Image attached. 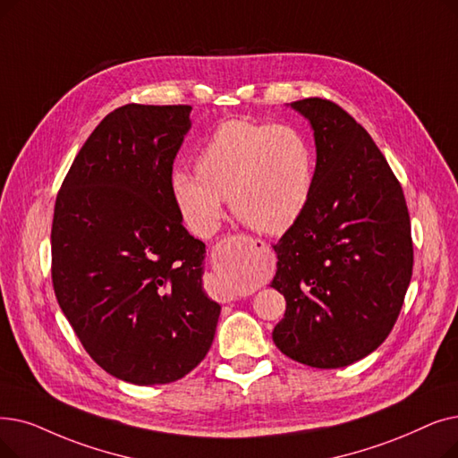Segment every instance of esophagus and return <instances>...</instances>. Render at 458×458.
Returning a JSON list of instances; mask_svg holds the SVG:
<instances>
[{
  "label": "esophagus",
  "instance_id": "esophagus-1",
  "mask_svg": "<svg viewBox=\"0 0 458 458\" xmlns=\"http://www.w3.org/2000/svg\"><path fill=\"white\" fill-rule=\"evenodd\" d=\"M232 300H235L233 293H226V295H225V303H226V301H232Z\"/></svg>",
  "mask_w": 458,
  "mask_h": 458
}]
</instances>
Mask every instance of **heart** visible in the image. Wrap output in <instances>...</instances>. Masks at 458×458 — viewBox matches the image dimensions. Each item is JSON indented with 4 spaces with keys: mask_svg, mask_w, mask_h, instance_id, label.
Instances as JSON below:
<instances>
[{
    "mask_svg": "<svg viewBox=\"0 0 458 458\" xmlns=\"http://www.w3.org/2000/svg\"><path fill=\"white\" fill-rule=\"evenodd\" d=\"M196 174L174 170L170 191L185 225L211 235L230 209L249 228L278 235L305 213L314 189V153L290 125L230 119L196 153Z\"/></svg>",
    "mask_w": 458,
    "mask_h": 458,
    "instance_id": "obj_1",
    "label": "heart"
}]
</instances>
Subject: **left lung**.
<instances>
[{
    "label": "left lung",
    "mask_w": 458,
    "mask_h": 458,
    "mask_svg": "<svg viewBox=\"0 0 458 458\" xmlns=\"http://www.w3.org/2000/svg\"><path fill=\"white\" fill-rule=\"evenodd\" d=\"M312 129L314 189L273 249L271 288L286 300L273 343L290 360L339 369L391 333L410 286L413 247L401 183L370 134L326 98L290 103Z\"/></svg>",
    "instance_id": "1"
}]
</instances>
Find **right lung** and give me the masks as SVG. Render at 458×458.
<instances>
[{
	"label": "right lung",
	"instance_id": "obj_1",
	"mask_svg": "<svg viewBox=\"0 0 458 458\" xmlns=\"http://www.w3.org/2000/svg\"><path fill=\"white\" fill-rule=\"evenodd\" d=\"M191 106L125 105L78 151L52 223V283L91 360L136 386L170 384L211 348L221 305L202 286L206 245L170 191Z\"/></svg>",
	"mask_w": 458,
	"mask_h": 458
}]
</instances>
